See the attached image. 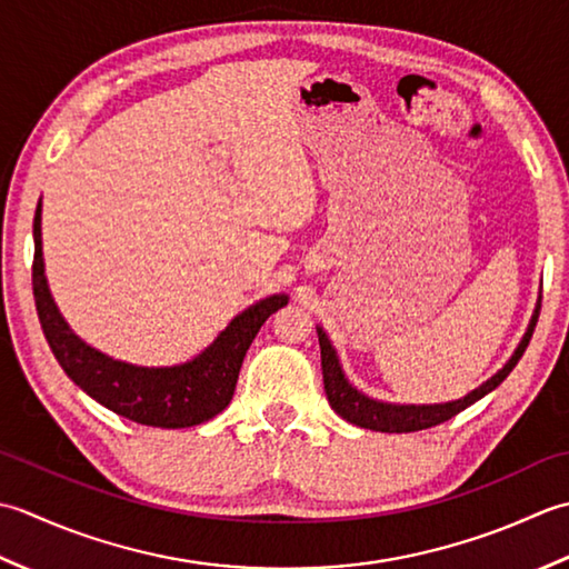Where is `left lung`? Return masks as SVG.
<instances>
[{
    "label": "left lung",
    "instance_id": "obj_1",
    "mask_svg": "<svg viewBox=\"0 0 569 569\" xmlns=\"http://www.w3.org/2000/svg\"><path fill=\"white\" fill-rule=\"evenodd\" d=\"M540 307L532 315L530 327L523 336V341L516 349L513 358L508 361L498 373L486 380L481 388L469 392L467 398L455 400V402H445V405H388V402H376L366 396H361L356 388L349 386V380L343 378L341 368H339V358H336V351L331 349V343L327 339V333L319 329V349H321V373H323V390H327L329 405L333 408L336 415H341L343 420H349L356 427H363V430H376V432H417V430H427V427L442 425L451 417H457L461 410H467L469 405L481 400L483 396H489L493 388L501 386V382L508 378V373L516 368L520 361V356L526 353L530 336L536 331Z\"/></svg>",
    "mask_w": 569,
    "mask_h": 569
}]
</instances>
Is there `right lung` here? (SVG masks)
<instances>
[{
    "label": "right lung",
    "mask_w": 569,
    "mask_h": 569,
    "mask_svg": "<svg viewBox=\"0 0 569 569\" xmlns=\"http://www.w3.org/2000/svg\"><path fill=\"white\" fill-rule=\"evenodd\" d=\"M31 284L43 336L66 376L108 410L132 422L167 427V430L201 425L228 408V402L233 400L242 358H246L252 339L268 317L287 305L284 295H274L252 305L230 321V327L218 336L213 346H208L191 363L173 368H139L112 361L80 341L58 315L43 277L41 201L37 206V216H33Z\"/></svg>",
    "instance_id": "obj_1"
}]
</instances>
